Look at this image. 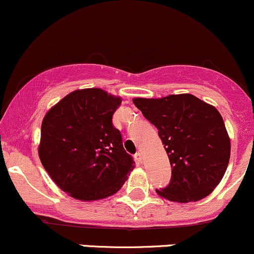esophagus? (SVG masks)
I'll use <instances>...</instances> for the list:
<instances>
[{
  "mask_svg": "<svg viewBox=\"0 0 254 254\" xmlns=\"http://www.w3.org/2000/svg\"><path fill=\"white\" fill-rule=\"evenodd\" d=\"M135 159H136L138 162H143V155H142L141 151H137L136 155H135Z\"/></svg>",
  "mask_w": 254,
  "mask_h": 254,
  "instance_id": "obj_1",
  "label": "esophagus"
}]
</instances>
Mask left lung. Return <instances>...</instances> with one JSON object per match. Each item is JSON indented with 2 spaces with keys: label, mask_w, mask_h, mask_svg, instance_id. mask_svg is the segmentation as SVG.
<instances>
[{
  "label": "left lung",
  "mask_w": 254,
  "mask_h": 254,
  "mask_svg": "<svg viewBox=\"0 0 254 254\" xmlns=\"http://www.w3.org/2000/svg\"><path fill=\"white\" fill-rule=\"evenodd\" d=\"M132 103L159 130L172 167L161 198L176 203L198 202L214 191L226 173L230 138L217 109L194 95L133 98Z\"/></svg>",
  "instance_id": "obj_1"
}]
</instances>
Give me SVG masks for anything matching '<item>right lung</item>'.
Segmentation results:
<instances>
[{
	"label": "right lung",
	"mask_w": 254,
	"mask_h": 254,
	"mask_svg": "<svg viewBox=\"0 0 254 254\" xmlns=\"http://www.w3.org/2000/svg\"><path fill=\"white\" fill-rule=\"evenodd\" d=\"M122 98L101 88L76 89L46 112L38 155L61 190L82 202L121 190L135 168L112 116Z\"/></svg>",
	"instance_id": "add662e5"
}]
</instances>
